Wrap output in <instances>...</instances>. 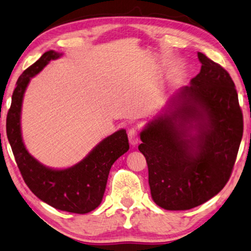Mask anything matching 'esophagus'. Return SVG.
<instances>
[{
  "mask_svg": "<svg viewBox=\"0 0 251 251\" xmlns=\"http://www.w3.org/2000/svg\"><path fill=\"white\" fill-rule=\"evenodd\" d=\"M128 140L130 145H137L139 141V131L136 128H131L128 130Z\"/></svg>",
  "mask_w": 251,
  "mask_h": 251,
  "instance_id": "1",
  "label": "esophagus"
}]
</instances>
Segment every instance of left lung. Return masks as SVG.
Here are the masks:
<instances>
[{"instance_id":"1","label":"left lung","mask_w":251,"mask_h":251,"mask_svg":"<svg viewBox=\"0 0 251 251\" xmlns=\"http://www.w3.org/2000/svg\"><path fill=\"white\" fill-rule=\"evenodd\" d=\"M198 57L200 74L171 99L170 111L140 134L152 200L169 211H185L215 197L229 180L243 137L234 81L204 53Z\"/></svg>"}]
</instances>
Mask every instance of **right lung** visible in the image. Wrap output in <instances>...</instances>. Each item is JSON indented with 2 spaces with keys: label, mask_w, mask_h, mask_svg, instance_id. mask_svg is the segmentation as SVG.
<instances>
[{
  "label": "right lung",
  "mask_w": 251,
  "mask_h": 251,
  "mask_svg": "<svg viewBox=\"0 0 251 251\" xmlns=\"http://www.w3.org/2000/svg\"><path fill=\"white\" fill-rule=\"evenodd\" d=\"M60 56L61 53L49 50L18 78L7 113L6 134L18 169L31 192L60 211L85 214L101 204L111 167L129 149L128 138L125 129L117 130L103 139L83 160L63 170L50 169L30 156L21 133L23 98L30 78Z\"/></svg>",
  "instance_id": "add662e5"
}]
</instances>
